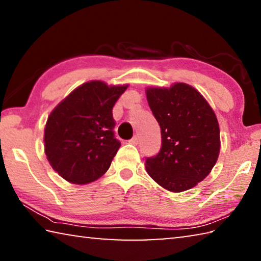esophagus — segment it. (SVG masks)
Instances as JSON below:
<instances>
[{"label":"esophagus","mask_w":261,"mask_h":261,"mask_svg":"<svg viewBox=\"0 0 261 261\" xmlns=\"http://www.w3.org/2000/svg\"><path fill=\"white\" fill-rule=\"evenodd\" d=\"M130 143L134 144V145H137V144L139 143V137H138V136H135L134 138H132V139L130 140Z\"/></svg>","instance_id":"34e87169"}]
</instances>
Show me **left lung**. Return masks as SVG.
I'll return each mask as SVG.
<instances>
[{
	"instance_id": "1",
	"label": "left lung",
	"mask_w": 261,
	"mask_h": 261,
	"mask_svg": "<svg viewBox=\"0 0 261 261\" xmlns=\"http://www.w3.org/2000/svg\"><path fill=\"white\" fill-rule=\"evenodd\" d=\"M146 96L162 138L160 152L146 158L147 174L171 192L196 187L211 173L220 153L213 109L196 88L184 83L149 87Z\"/></svg>"
}]
</instances>
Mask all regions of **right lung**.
I'll list each match as a JSON object with an SVG mask.
<instances>
[{
  "label": "right lung",
  "mask_w": 261,
  "mask_h": 261,
  "mask_svg": "<svg viewBox=\"0 0 261 261\" xmlns=\"http://www.w3.org/2000/svg\"><path fill=\"white\" fill-rule=\"evenodd\" d=\"M127 85L83 84L56 106L45 127V153L61 177L88 184L109 169L121 143L114 135L113 107Z\"/></svg>",
  "instance_id": "right-lung-1"
}]
</instances>
